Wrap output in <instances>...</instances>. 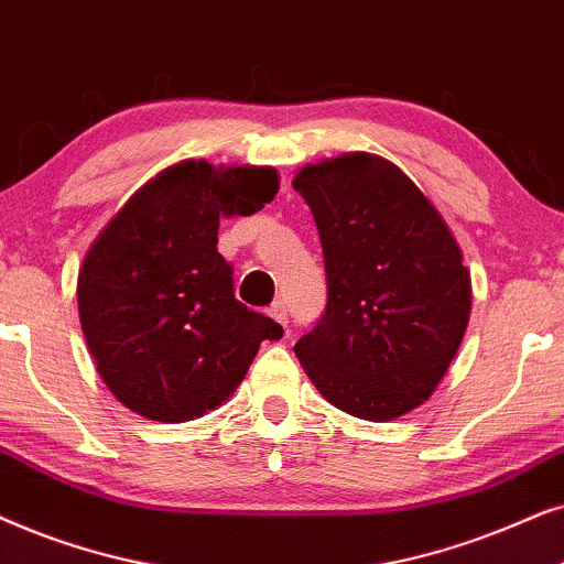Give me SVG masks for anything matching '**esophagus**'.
Wrapping results in <instances>:
<instances>
[{"label": "esophagus", "mask_w": 564, "mask_h": 564, "mask_svg": "<svg viewBox=\"0 0 564 564\" xmlns=\"http://www.w3.org/2000/svg\"><path fill=\"white\" fill-rule=\"evenodd\" d=\"M268 314L278 322V325L289 327V310H286V304H283V302H273V304H270Z\"/></svg>", "instance_id": "1"}]
</instances>
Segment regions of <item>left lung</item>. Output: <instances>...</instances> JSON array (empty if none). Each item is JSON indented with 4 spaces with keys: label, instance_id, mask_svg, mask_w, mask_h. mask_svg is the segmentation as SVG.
<instances>
[{
    "label": "left lung",
    "instance_id": "obj_1",
    "mask_svg": "<svg viewBox=\"0 0 564 564\" xmlns=\"http://www.w3.org/2000/svg\"><path fill=\"white\" fill-rule=\"evenodd\" d=\"M294 187L312 208L327 306L294 345L329 404L384 423L423 404L459 350L469 270L420 187L377 154L306 164Z\"/></svg>",
    "mask_w": 564,
    "mask_h": 564
}]
</instances>
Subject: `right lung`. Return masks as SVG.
<instances>
[{"instance_id": "obj_1", "label": "right lung", "mask_w": 564, "mask_h": 564, "mask_svg": "<svg viewBox=\"0 0 564 564\" xmlns=\"http://www.w3.org/2000/svg\"><path fill=\"white\" fill-rule=\"evenodd\" d=\"M278 193L273 167L180 162L112 216L82 262L79 322L97 373L126 408L185 423L227 402L262 340L283 327L235 299L221 216H250Z\"/></svg>"}]
</instances>
